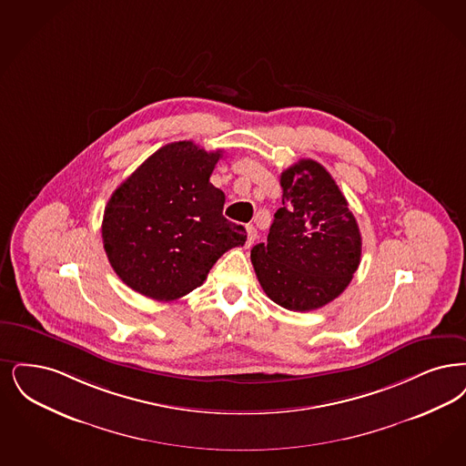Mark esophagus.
Returning <instances> with one entry per match:
<instances>
[{
  "instance_id": "1",
  "label": "esophagus",
  "mask_w": 466,
  "mask_h": 466,
  "mask_svg": "<svg viewBox=\"0 0 466 466\" xmlns=\"http://www.w3.org/2000/svg\"><path fill=\"white\" fill-rule=\"evenodd\" d=\"M246 232H248V239H246V246H251L255 239L258 238V234H257V228H255V225H246Z\"/></svg>"
}]
</instances>
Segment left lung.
Returning a JSON list of instances; mask_svg holds the SVG:
<instances>
[{"label":"left lung","mask_w":466,"mask_h":466,"mask_svg":"<svg viewBox=\"0 0 466 466\" xmlns=\"http://www.w3.org/2000/svg\"><path fill=\"white\" fill-rule=\"evenodd\" d=\"M282 208L267 242L251 249L265 295L280 307L309 312L338 299L360 263L362 239L333 177L314 159L280 175Z\"/></svg>","instance_id":"obj_1"}]
</instances>
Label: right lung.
<instances>
[{"instance_id": "add662e5", "label": "right lung", "mask_w": 466, "mask_h": 466, "mask_svg": "<svg viewBox=\"0 0 466 466\" xmlns=\"http://www.w3.org/2000/svg\"><path fill=\"white\" fill-rule=\"evenodd\" d=\"M222 150L190 140L156 150L112 192L102 239L114 272L133 291L182 299L199 288L230 248L246 242L224 217L225 194L209 184Z\"/></svg>"}]
</instances>
